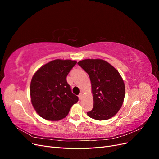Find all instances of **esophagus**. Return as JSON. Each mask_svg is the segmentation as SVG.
Returning a JSON list of instances; mask_svg holds the SVG:
<instances>
[{
	"instance_id": "obj_1",
	"label": "esophagus",
	"mask_w": 159,
	"mask_h": 159,
	"mask_svg": "<svg viewBox=\"0 0 159 159\" xmlns=\"http://www.w3.org/2000/svg\"><path fill=\"white\" fill-rule=\"evenodd\" d=\"M82 96H83V93H80L78 95V98H80V99H81V98H82Z\"/></svg>"
}]
</instances>
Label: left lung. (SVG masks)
<instances>
[{"instance_id": "8db88e82", "label": "left lung", "mask_w": 159, "mask_h": 159, "mask_svg": "<svg viewBox=\"0 0 159 159\" xmlns=\"http://www.w3.org/2000/svg\"><path fill=\"white\" fill-rule=\"evenodd\" d=\"M88 74L93 107L88 117L98 121L113 117L121 109L125 94L124 81L119 71L102 59H85L78 63Z\"/></svg>"}]
</instances>
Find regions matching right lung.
Returning a JSON list of instances; mask_svg holds the SVG:
<instances>
[{
	"instance_id": "add662e5",
	"label": "right lung",
	"mask_w": 159,
	"mask_h": 159,
	"mask_svg": "<svg viewBox=\"0 0 159 159\" xmlns=\"http://www.w3.org/2000/svg\"><path fill=\"white\" fill-rule=\"evenodd\" d=\"M75 60L56 59L42 66L30 82V99L36 112L48 121H56L68 115L78 101L71 93L66 77L76 64Z\"/></svg>"
}]
</instances>
